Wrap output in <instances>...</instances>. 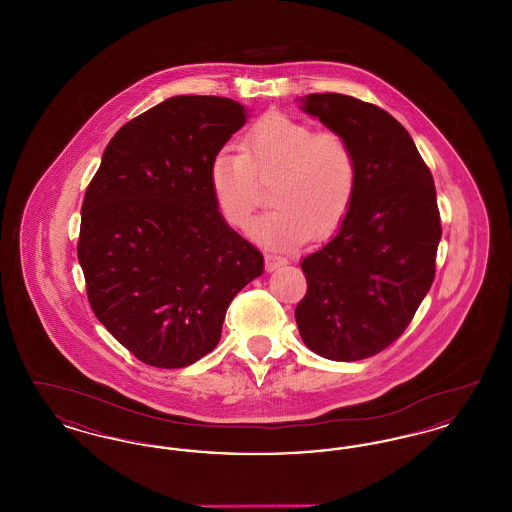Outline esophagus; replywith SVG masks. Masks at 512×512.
<instances>
[{
  "label": "esophagus",
  "instance_id": "obj_1",
  "mask_svg": "<svg viewBox=\"0 0 512 512\" xmlns=\"http://www.w3.org/2000/svg\"><path fill=\"white\" fill-rule=\"evenodd\" d=\"M288 261L284 259V257H280V255H276V253H265V267H267L268 272H272V270H276V268L284 267Z\"/></svg>",
  "mask_w": 512,
  "mask_h": 512
}]
</instances>
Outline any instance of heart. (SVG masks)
I'll use <instances>...</instances> for the list:
<instances>
[{"label":"heart","instance_id":"obj_1","mask_svg":"<svg viewBox=\"0 0 512 512\" xmlns=\"http://www.w3.org/2000/svg\"><path fill=\"white\" fill-rule=\"evenodd\" d=\"M209 190L224 220L247 228L270 184L276 205L253 226V236L274 247L305 244L313 232L330 236L345 219L357 190V157L338 132L268 115L255 122L240 153L222 149L209 163Z\"/></svg>","mask_w":512,"mask_h":512}]
</instances>
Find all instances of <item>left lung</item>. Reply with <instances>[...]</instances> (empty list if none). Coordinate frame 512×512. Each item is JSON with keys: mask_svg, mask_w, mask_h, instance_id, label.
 I'll return each mask as SVG.
<instances>
[{"mask_svg": "<svg viewBox=\"0 0 512 512\" xmlns=\"http://www.w3.org/2000/svg\"><path fill=\"white\" fill-rule=\"evenodd\" d=\"M301 109L351 144L357 190L336 236L301 261L307 293L295 322L320 357L361 361L403 334L434 282L436 186L409 132L384 109L343 94H311Z\"/></svg>", "mask_w": 512, "mask_h": 512, "instance_id": "left-lung-1", "label": "left lung"}]
</instances>
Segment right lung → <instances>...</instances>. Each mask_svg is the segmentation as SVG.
Returning <instances> with one entry per match:
<instances>
[{
  "instance_id": "add662e5",
  "label": "right lung",
  "mask_w": 512,
  "mask_h": 512,
  "mask_svg": "<svg viewBox=\"0 0 512 512\" xmlns=\"http://www.w3.org/2000/svg\"><path fill=\"white\" fill-rule=\"evenodd\" d=\"M244 105L174 96L105 147L80 220L78 263L99 322L142 363L182 368L211 353L226 309L265 261L220 215L209 163Z\"/></svg>"
}]
</instances>
